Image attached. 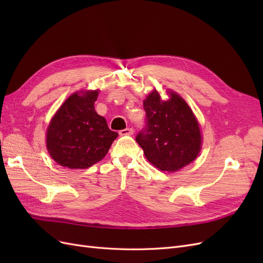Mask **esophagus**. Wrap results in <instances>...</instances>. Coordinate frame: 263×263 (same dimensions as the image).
<instances>
[{
	"instance_id": "esophagus-1",
	"label": "esophagus",
	"mask_w": 263,
	"mask_h": 263,
	"mask_svg": "<svg viewBox=\"0 0 263 263\" xmlns=\"http://www.w3.org/2000/svg\"><path fill=\"white\" fill-rule=\"evenodd\" d=\"M134 134V129L133 128H125V129H122L119 130V135L121 136H126V135H128V136H130V135Z\"/></svg>"
}]
</instances>
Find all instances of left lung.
Returning <instances> with one entry per match:
<instances>
[{
    "instance_id": "obj_1",
    "label": "left lung",
    "mask_w": 263,
    "mask_h": 263,
    "mask_svg": "<svg viewBox=\"0 0 263 263\" xmlns=\"http://www.w3.org/2000/svg\"><path fill=\"white\" fill-rule=\"evenodd\" d=\"M161 101L154 91L144 101L146 124L136 136L148 161L162 171H178L192 162L202 137L194 114L181 97L171 92Z\"/></svg>"
}]
</instances>
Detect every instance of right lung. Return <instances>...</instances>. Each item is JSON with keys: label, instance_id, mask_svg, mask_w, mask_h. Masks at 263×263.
I'll return each instance as SVG.
<instances>
[{"label": "right lung", "instance_id": "obj_1", "mask_svg": "<svg viewBox=\"0 0 263 263\" xmlns=\"http://www.w3.org/2000/svg\"><path fill=\"white\" fill-rule=\"evenodd\" d=\"M99 92L74 93L55 113L47 130V149L53 160L69 169H86L102 160L118 134L95 112Z\"/></svg>", "mask_w": 263, "mask_h": 263}]
</instances>
